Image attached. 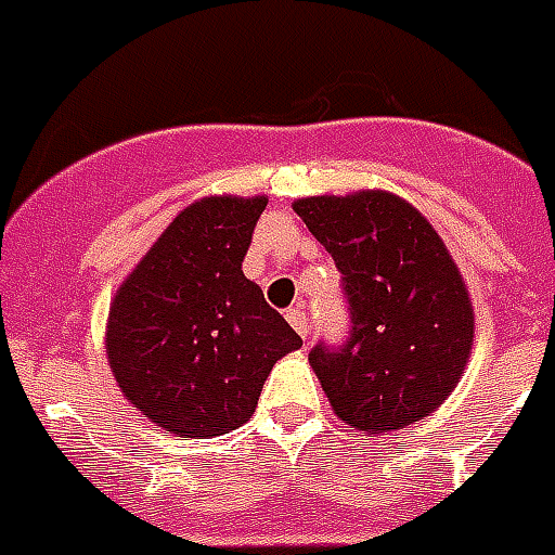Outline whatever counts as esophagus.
Instances as JSON below:
<instances>
[{"mask_svg": "<svg viewBox=\"0 0 555 555\" xmlns=\"http://www.w3.org/2000/svg\"><path fill=\"white\" fill-rule=\"evenodd\" d=\"M285 318H288L291 326H294V330H297L299 335H302V340L309 338L311 332H309V318H306V311L299 309V306H294V309L285 311Z\"/></svg>", "mask_w": 555, "mask_h": 555, "instance_id": "1", "label": "esophagus"}]
</instances>
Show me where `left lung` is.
I'll use <instances>...</instances> for the list:
<instances>
[{
	"instance_id": "obj_1",
	"label": "left lung",
	"mask_w": 555,
	"mask_h": 555,
	"mask_svg": "<svg viewBox=\"0 0 555 555\" xmlns=\"http://www.w3.org/2000/svg\"><path fill=\"white\" fill-rule=\"evenodd\" d=\"M294 211L335 258L350 302V340L309 352L332 412L373 438L429 417L474 347V302L441 235L388 191L306 196Z\"/></svg>"
}]
</instances>
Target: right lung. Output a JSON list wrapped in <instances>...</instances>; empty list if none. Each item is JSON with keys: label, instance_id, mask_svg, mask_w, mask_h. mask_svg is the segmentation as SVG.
<instances>
[{"label": "right lung", "instance_id": "1", "mask_svg": "<svg viewBox=\"0 0 555 555\" xmlns=\"http://www.w3.org/2000/svg\"><path fill=\"white\" fill-rule=\"evenodd\" d=\"M267 196L182 208L111 299L105 356L122 397L176 438L246 424L264 379L302 338L244 276Z\"/></svg>", "mask_w": 555, "mask_h": 555}]
</instances>
